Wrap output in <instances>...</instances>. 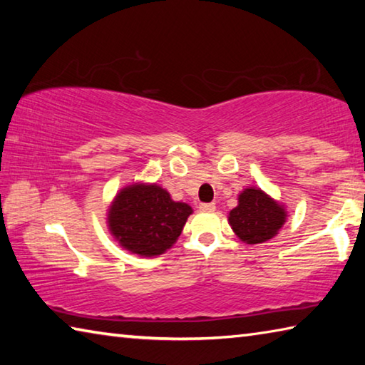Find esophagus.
I'll use <instances>...</instances> for the list:
<instances>
[{"instance_id":"34e87169","label":"esophagus","mask_w":365,"mask_h":365,"mask_svg":"<svg viewBox=\"0 0 365 365\" xmlns=\"http://www.w3.org/2000/svg\"><path fill=\"white\" fill-rule=\"evenodd\" d=\"M200 211L212 212V211H215V205L214 202H202V205H200Z\"/></svg>"}]
</instances>
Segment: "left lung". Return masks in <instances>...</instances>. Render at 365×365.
<instances>
[{
	"instance_id": "1",
	"label": "left lung",
	"mask_w": 365,
	"mask_h": 365,
	"mask_svg": "<svg viewBox=\"0 0 365 365\" xmlns=\"http://www.w3.org/2000/svg\"><path fill=\"white\" fill-rule=\"evenodd\" d=\"M287 220V211L279 201L261 188L250 187L238 195V206L228 212V224L242 242L257 245L269 242Z\"/></svg>"
}]
</instances>
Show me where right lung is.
I'll return each instance as SVG.
<instances>
[{"mask_svg": "<svg viewBox=\"0 0 365 365\" xmlns=\"http://www.w3.org/2000/svg\"><path fill=\"white\" fill-rule=\"evenodd\" d=\"M187 202L174 201L159 185L133 183L122 188L108 211V227L123 250L153 257L177 242L188 215Z\"/></svg>", "mask_w": 365, "mask_h": 365, "instance_id": "add662e5", "label": "right lung"}]
</instances>
